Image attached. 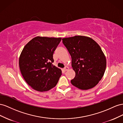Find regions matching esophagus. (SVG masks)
I'll return each mask as SVG.
<instances>
[{
	"label": "esophagus",
	"instance_id": "esophagus-1",
	"mask_svg": "<svg viewBox=\"0 0 123 123\" xmlns=\"http://www.w3.org/2000/svg\"><path fill=\"white\" fill-rule=\"evenodd\" d=\"M68 69V66H65V67L64 68V71H67Z\"/></svg>",
	"mask_w": 123,
	"mask_h": 123
}]
</instances>
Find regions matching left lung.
<instances>
[{
	"mask_svg": "<svg viewBox=\"0 0 123 123\" xmlns=\"http://www.w3.org/2000/svg\"><path fill=\"white\" fill-rule=\"evenodd\" d=\"M72 57V66L76 75L72 85L81 90L96 86L103 78L106 59L96 42L89 37L76 36L62 38Z\"/></svg>",
	"mask_w": 123,
	"mask_h": 123,
	"instance_id": "obj_1",
	"label": "left lung"
}]
</instances>
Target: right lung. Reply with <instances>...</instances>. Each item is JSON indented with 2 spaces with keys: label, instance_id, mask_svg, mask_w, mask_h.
<instances>
[{
  "label": "right lung",
  "instance_id": "obj_1",
  "mask_svg": "<svg viewBox=\"0 0 123 123\" xmlns=\"http://www.w3.org/2000/svg\"><path fill=\"white\" fill-rule=\"evenodd\" d=\"M61 37H37L21 52L19 66L24 79L35 90L47 91L57 85L61 70L53 65V54Z\"/></svg>",
  "mask_w": 123,
  "mask_h": 123
}]
</instances>
